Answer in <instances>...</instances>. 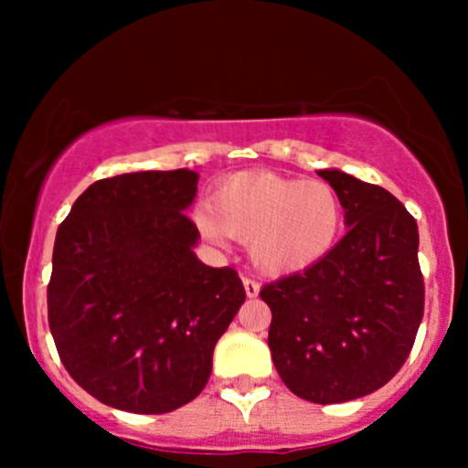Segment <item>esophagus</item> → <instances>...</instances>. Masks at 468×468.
I'll return each mask as SVG.
<instances>
[{
  "mask_svg": "<svg viewBox=\"0 0 468 468\" xmlns=\"http://www.w3.org/2000/svg\"><path fill=\"white\" fill-rule=\"evenodd\" d=\"M241 283H244V290H246V297H257V294H260V283L255 282V279H250V277H244L241 279Z\"/></svg>",
  "mask_w": 468,
  "mask_h": 468,
  "instance_id": "1",
  "label": "esophagus"
}]
</instances>
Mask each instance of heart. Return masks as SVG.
<instances>
[{"mask_svg": "<svg viewBox=\"0 0 468 468\" xmlns=\"http://www.w3.org/2000/svg\"><path fill=\"white\" fill-rule=\"evenodd\" d=\"M196 224L222 244L229 235L250 239V260L261 272L286 277L324 261L343 229V202L324 180L283 178L244 171L218 186Z\"/></svg>", "mask_w": 468, "mask_h": 468, "instance_id": "heart-1", "label": "heart"}]
</instances>
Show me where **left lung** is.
I'll use <instances>...</instances> for the list:
<instances>
[{"label":"left lung","mask_w":468,"mask_h":468,"mask_svg":"<svg viewBox=\"0 0 468 468\" xmlns=\"http://www.w3.org/2000/svg\"><path fill=\"white\" fill-rule=\"evenodd\" d=\"M338 191L347 233L324 261L261 288L268 347L286 388L316 405L372 394L410 356L424 313L418 224L383 186L316 171Z\"/></svg>","instance_id":"left-lung-1"}]
</instances>
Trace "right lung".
I'll use <instances>...</instances> for the list:
<instances>
[{
    "label": "right lung",
    "instance_id": "1",
    "mask_svg": "<svg viewBox=\"0 0 468 468\" xmlns=\"http://www.w3.org/2000/svg\"><path fill=\"white\" fill-rule=\"evenodd\" d=\"M189 169L90 185L57 230L48 324L63 367L96 400L166 413L196 399L218 338L244 303L233 268L193 252Z\"/></svg>",
    "mask_w": 468,
    "mask_h": 468
}]
</instances>
